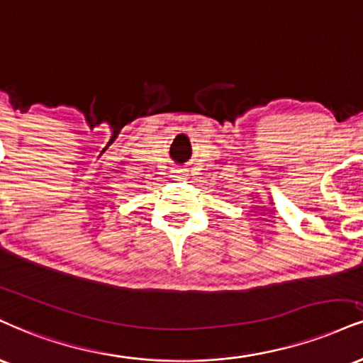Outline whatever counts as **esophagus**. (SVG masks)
Returning <instances> with one entry per match:
<instances>
[{
    "label": "esophagus",
    "instance_id": "34e87169",
    "mask_svg": "<svg viewBox=\"0 0 363 363\" xmlns=\"http://www.w3.org/2000/svg\"><path fill=\"white\" fill-rule=\"evenodd\" d=\"M172 172H174V177L177 179H184L187 176V169H176L172 170Z\"/></svg>",
    "mask_w": 363,
    "mask_h": 363
}]
</instances>
